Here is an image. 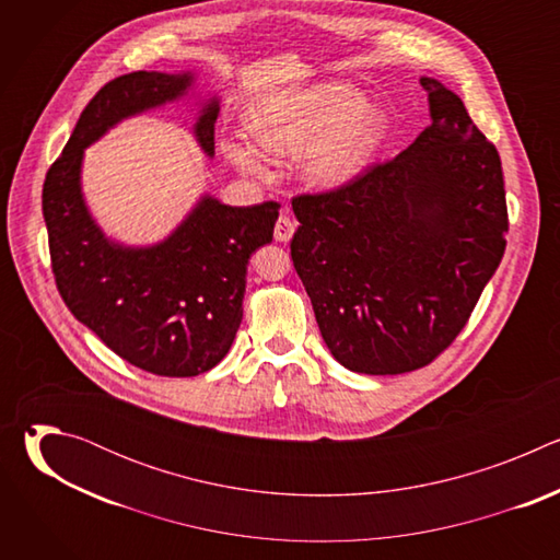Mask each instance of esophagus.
<instances>
[{"instance_id": "obj_1", "label": "esophagus", "mask_w": 560, "mask_h": 560, "mask_svg": "<svg viewBox=\"0 0 560 560\" xmlns=\"http://www.w3.org/2000/svg\"><path fill=\"white\" fill-rule=\"evenodd\" d=\"M292 232H294V221L288 214H281L275 223V238H277V242L285 244V242H290Z\"/></svg>"}]
</instances>
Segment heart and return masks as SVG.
Returning <instances> with one entry per match:
<instances>
[{
    "mask_svg": "<svg viewBox=\"0 0 560 560\" xmlns=\"http://www.w3.org/2000/svg\"><path fill=\"white\" fill-rule=\"evenodd\" d=\"M259 145L272 154L296 156L303 184L314 190H337L350 184L378 148L387 115L374 102H363L359 89L346 82H318L266 97L250 113ZM230 162L250 175H266L261 150L244 139L221 143Z\"/></svg>",
    "mask_w": 560,
    "mask_h": 560,
    "instance_id": "heart-1",
    "label": "heart"
}]
</instances>
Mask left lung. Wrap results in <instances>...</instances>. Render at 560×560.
I'll return each mask as SVG.
<instances>
[{"instance_id":"8db88e82","label":"left lung","mask_w":560,"mask_h":560,"mask_svg":"<svg viewBox=\"0 0 560 560\" xmlns=\"http://www.w3.org/2000/svg\"><path fill=\"white\" fill-rule=\"evenodd\" d=\"M430 126L392 162L292 199L290 255L332 357L361 374L434 361L505 253L501 156L463 102L421 77Z\"/></svg>"}]
</instances>
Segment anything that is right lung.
I'll use <instances>...</instances> for the list:
<instances>
[{
  "label": "right lung",
  "instance_id": "right-lung-1",
  "mask_svg": "<svg viewBox=\"0 0 560 560\" xmlns=\"http://www.w3.org/2000/svg\"><path fill=\"white\" fill-rule=\"evenodd\" d=\"M195 72L139 70L108 82L84 108L44 182L42 208L57 290L79 324L124 361L159 376H197L230 350L244 316L253 253L272 242L279 203L228 206L203 195L162 242L126 246L93 219L84 150L124 119L184 100ZM219 97L199 102L192 135L214 156Z\"/></svg>",
  "mask_w": 560,
  "mask_h": 560
}]
</instances>
